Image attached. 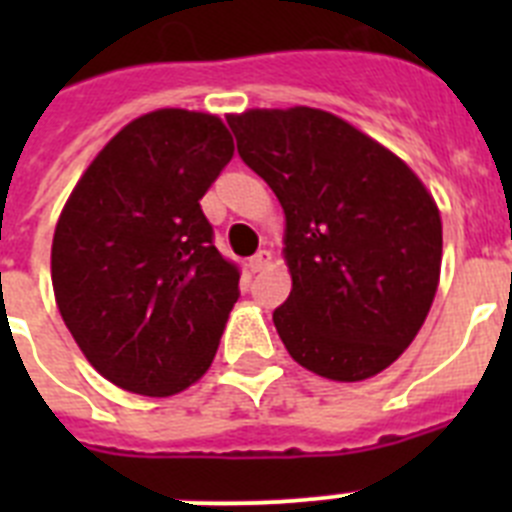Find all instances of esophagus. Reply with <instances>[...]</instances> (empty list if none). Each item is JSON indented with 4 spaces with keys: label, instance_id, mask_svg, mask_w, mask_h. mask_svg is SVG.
Returning <instances> with one entry per match:
<instances>
[{
    "label": "esophagus",
    "instance_id": "esophagus-1",
    "mask_svg": "<svg viewBox=\"0 0 512 512\" xmlns=\"http://www.w3.org/2000/svg\"><path fill=\"white\" fill-rule=\"evenodd\" d=\"M269 264H271V253L269 251H259L251 261H248L251 271H264V269H269Z\"/></svg>",
    "mask_w": 512,
    "mask_h": 512
}]
</instances>
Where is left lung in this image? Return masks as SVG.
I'll return each instance as SVG.
<instances>
[{
    "label": "left lung",
    "mask_w": 512,
    "mask_h": 512,
    "mask_svg": "<svg viewBox=\"0 0 512 512\" xmlns=\"http://www.w3.org/2000/svg\"><path fill=\"white\" fill-rule=\"evenodd\" d=\"M228 125L284 210L292 292L274 325L289 356L333 382L384 372L423 328L441 279L433 194L333 112L246 110Z\"/></svg>",
    "instance_id": "obj_1"
}]
</instances>
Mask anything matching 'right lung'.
I'll return each instance as SVG.
<instances>
[{
  "label": "right lung",
  "instance_id": "right-lung-1",
  "mask_svg": "<svg viewBox=\"0 0 512 512\" xmlns=\"http://www.w3.org/2000/svg\"><path fill=\"white\" fill-rule=\"evenodd\" d=\"M210 112H148L94 156L56 223L58 312L120 390L171 397L210 369L241 269L212 246L200 200L233 158Z\"/></svg>",
  "mask_w": 512,
  "mask_h": 512
}]
</instances>
